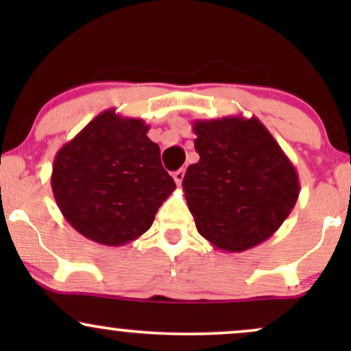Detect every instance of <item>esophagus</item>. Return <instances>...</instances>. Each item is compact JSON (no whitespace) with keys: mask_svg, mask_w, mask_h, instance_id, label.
<instances>
[{"mask_svg":"<svg viewBox=\"0 0 351 351\" xmlns=\"http://www.w3.org/2000/svg\"><path fill=\"white\" fill-rule=\"evenodd\" d=\"M183 178H184V170H178L173 173V180H175V183L181 186V183H183Z\"/></svg>","mask_w":351,"mask_h":351,"instance_id":"1","label":"esophagus"}]
</instances>
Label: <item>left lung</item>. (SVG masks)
<instances>
[{"instance_id":"1","label":"left lung","mask_w":351,"mask_h":351,"mask_svg":"<svg viewBox=\"0 0 351 351\" xmlns=\"http://www.w3.org/2000/svg\"><path fill=\"white\" fill-rule=\"evenodd\" d=\"M199 162L183 178L196 229L216 249L243 252L264 243L295 206L300 181L257 117L195 120Z\"/></svg>"}]
</instances>
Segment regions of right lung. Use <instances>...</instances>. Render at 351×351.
Returning <instances> with one entry per match:
<instances>
[{"label": "right lung", "instance_id": "add662e5", "mask_svg": "<svg viewBox=\"0 0 351 351\" xmlns=\"http://www.w3.org/2000/svg\"><path fill=\"white\" fill-rule=\"evenodd\" d=\"M142 119L108 108L59 148L52 165L54 199L75 231L104 245L147 232L175 181Z\"/></svg>", "mask_w": 351, "mask_h": 351}]
</instances>
